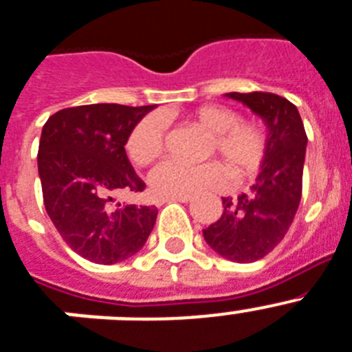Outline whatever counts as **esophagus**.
Returning <instances> with one entry per match:
<instances>
[{"mask_svg": "<svg viewBox=\"0 0 352 352\" xmlns=\"http://www.w3.org/2000/svg\"><path fill=\"white\" fill-rule=\"evenodd\" d=\"M190 195H181V197H168V199H162V202H190Z\"/></svg>", "mask_w": 352, "mask_h": 352, "instance_id": "obj_1", "label": "esophagus"}]
</instances>
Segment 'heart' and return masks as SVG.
Wrapping results in <instances>:
<instances>
[{
  "label": "heart",
  "mask_w": 352,
  "mask_h": 352,
  "mask_svg": "<svg viewBox=\"0 0 352 352\" xmlns=\"http://www.w3.org/2000/svg\"><path fill=\"white\" fill-rule=\"evenodd\" d=\"M193 121L212 132L209 153L218 152L234 179H250L267 157L268 135L259 121L240 120L238 112L223 105H204L191 114ZM126 153L134 164L146 166L164 150V126L155 116L141 120L126 140ZM227 179V168L220 161L181 162L164 161L150 173V188L161 199L199 195L214 190Z\"/></svg>",
  "instance_id": "1"
}]
</instances>
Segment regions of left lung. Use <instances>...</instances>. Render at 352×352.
I'll return each mask as SVG.
<instances>
[{
  "label": "left lung",
  "mask_w": 352,
  "mask_h": 352,
  "mask_svg": "<svg viewBox=\"0 0 352 352\" xmlns=\"http://www.w3.org/2000/svg\"><path fill=\"white\" fill-rule=\"evenodd\" d=\"M258 114L268 131L267 157L249 193L221 199L223 212L204 229V240L221 258L252 263L281 243L302 195L306 131L294 103L274 93H227Z\"/></svg>",
  "instance_id": "obj_1"
}]
</instances>
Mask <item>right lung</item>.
<instances>
[{
  "label": "right lung",
  "mask_w": 352,
  "mask_h": 352,
  "mask_svg": "<svg viewBox=\"0 0 352 352\" xmlns=\"http://www.w3.org/2000/svg\"><path fill=\"white\" fill-rule=\"evenodd\" d=\"M153 105L93 103L62 109L44 123L37 166L50 220L78 256L114 265L143 249L157 208L116 204L146 186L126 157L129 134Z\"/></svg>",
  "instance_id": "1"
}]
</instances>
